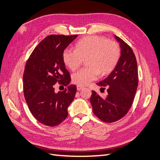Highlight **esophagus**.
I'll return each instance as SVG.
<instances>
[{
  "mask_svg": "<svg viewBox=\"0 0 160 160\" xmlns=\"http://www.w3.org/2000/svg\"><path fill=\"white\" fill-rule=\"evenodd\" d=\"M77 90H78V91H80L81 89H84V87L82 86V85H78L77 86Z\"/></svg>",
  "mask_w": 160,
  "mask_h": 160,
  "instance_id": "esophagus-1",
  "label": "esophagus"
}]
</instances>
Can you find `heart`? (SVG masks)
Segmentation results:
<instances>
[{
    "mask_svg": "<svg viewBox=\"0 0 160 160\" xmlns=\"http://www.w3.org/2000/svg\"><path fill=\"white\" fill-rule=\"evenodd\" d=\"M121 56L118 42L108 41L105 37L93 35L81 38L75 45V50L66 48L62 53L64 64L75 71L87 59L88 67L82 68L72 75L75 83L86 85L96 80L100 74L105 75L117 66Z\"/></svg>",
    "mask_w": 160,
    "mask_h": 160,
    "instance_id": "b5f03b06",
    "label": "heart"
}]
</instances>
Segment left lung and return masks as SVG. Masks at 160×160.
I'll use <instances>...</instances> for the list:
<instances>
[{
    "label": "left lung",
    "mask_w": 160,
    "mask_h": 160,
    "mask_svg": "<svg viewBox=\"0 0 160 160\" xmlns=\"http://www.w3.org/2000/svg\"><path fill=\"white\" fill-rule=\"evenodd\" d=\"M115 37L122 49L119 61L107 78L97 83L101 89L108 88V95L103 98L92 91L90 98L93 113L106 123L115 122L127 114L138 85V64L134 52L122 38L116 35Z\"/></svg>",
    "instance_id": "obj_1"
}]
</instances>
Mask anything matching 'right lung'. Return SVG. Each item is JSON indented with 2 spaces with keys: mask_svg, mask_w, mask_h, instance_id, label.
I'll return each instance as SVG.
<instances>
[{
  "mask_svg": "<svg viewBox=\"0 0 160 160\" xmlns=\"http://www.w3.org/2000/svg\"><path fill=\"white\" fill-rule=\"evenodd\" d=\"M77 37V35L46 37L26 62L23 73L24 96L34 118L47 126H57L67 118V108L77 92L75 85L57 93L54 88L57 83L65 87L70 83V74L65 69L62 53Z\"/></svg>",
  "mask_w": 160,
  "mask_h": 160,
  "instance_id": "right-lung-1",
  "label": "right lung"
}]
</instances>
